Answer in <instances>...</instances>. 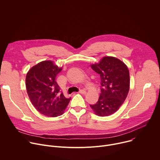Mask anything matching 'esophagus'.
<instances>
[{"instance_id": "1", "label": "esophagus", "mask_w": 160, "mask_h": 160, "mask_svg": "<svg viewBox=\"0 0 160 160\" xmlns=\"http://www.w3.org/2000/svg\"><path fill=\"white\" fill-rule=\"evenodd\" d=\"M79 93H81V94L85 95V94L86 93V92L85 90H79Z\"/></svg>"}]
</instances>
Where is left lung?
Listing matches in <instances>:
<instances>
[{
	"label": "left lung",
	"instance_id": "left-lung-1",
	"mask_svg": "<svg viewBox=\"0 0 160 160\" xmlns=\"http://www.w3.org/2000/svg\"><path fill=\"white\" fill-rule=\"evenodd\" d=\"M92 68L100 76L101 93L98 100L90 107L98 116L116 112L125 102L130 89V73L127 65L113 57H104L92 64Z\"/></svg>",
	"mask_w": 160,
	"mask_h": 160
}]
</instances>
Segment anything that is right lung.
Instances as JSON below:
<instances>
[{"label": "right lung", "mask_w": 160, "mask_h": 160, "mask_svg": "<svg viewBox=\"0 0 160 160\" xmlns=\"http://www.w3.org/2000/svg\"><path fill=\"white\" fill-rule=\"evenodd\" d=\"M62 70L52 61L45 60L33 66L26 76L27 92L32 105L48 117L62 115L70 100L60 93L55 80Z\"/></svg>", "instance_id": "right-lung-1"}]
</instances>
